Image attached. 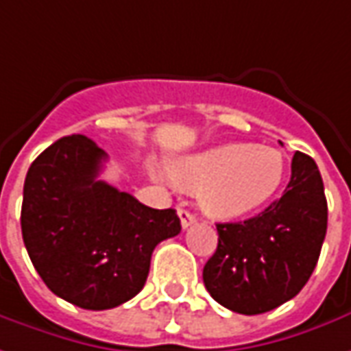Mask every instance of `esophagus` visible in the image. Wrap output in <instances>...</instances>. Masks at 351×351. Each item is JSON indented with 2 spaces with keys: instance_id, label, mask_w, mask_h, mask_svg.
I'll use <instances>...</instances> for the list:
<instances>
[{
  "instance_id": "1",
  "label": "esophagus",
  "mask_w": 351,
  "mask_h": 351,
  "mask_svg": "<svg viewBox=\"0 0 351 351\" xmlns=\"http://www.w3.org/2000/svg\"><path fill=\"white\" fill-rule=\"evenodd\" d=\"M178 217H180V221H182V228H188V226H192L195 223V217L188 211V209H180L178 211Z\"/></svg>"
}]
</instances>
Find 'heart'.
Returning a JSON list of instances; mask_svg holds the SVG:
<instances>
[{
	"instance_id": "heart-1",
	"label": "heart",
	"mask_w": 351,
	"mask_h": 351,
	"mask_svg": "<svg viewBox=\"0 0 351 351\" xmlns=\"http://www.w3.org/2000/svg\"><path fill=\"white\" fill-rule=\"evenodd\" d=\"M285 173V156L271 145H217L171 163L173 180L197 190L199 206L215 219H236L261 207L282 184ZM152 175L163 176L156 167Z\"/></svg>"
}]
</instances>
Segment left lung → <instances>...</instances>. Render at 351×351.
<instances>
[{
	"instance_id": "obj_1",
	"label": "left lung",
	"mask_w": 351,
	"mask_h": 351,
	"mask_svg": "<svg viewBox=\"0 0 351 351\" xmlns=\"http://www.w3.org/2000/svg\"><path fill=\"white\" fill-rule=\"evenodd\" d=\"M326 215L315 161L295 152L285 194L259 215L217 225L219 244L204 267L207 292L242 315H259L292 300L315 269Z\"/></svg>"
}]
</instances>
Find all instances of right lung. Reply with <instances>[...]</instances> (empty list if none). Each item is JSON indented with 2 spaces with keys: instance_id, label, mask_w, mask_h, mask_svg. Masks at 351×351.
Masks as SVG:
<instances>
[{
  "instance_id": "1",
  "label": "right lung",
  "mask_w": 351,
  "mask_h": 351,
  "mask_svg": "<svg viewBox=\"0 0 351 351\" xmlns=\"http://www.w3.org/2000/svg\"><path fill=\"white\" fill-rule=\"evenodd\" d=\"M106 159L82 134L57 140L28 169L21 211L26 252L45 286L92 311L134 298L156 245L180 232L175 209H152L99 180Z\"/></svg>"
}]
</instances>
